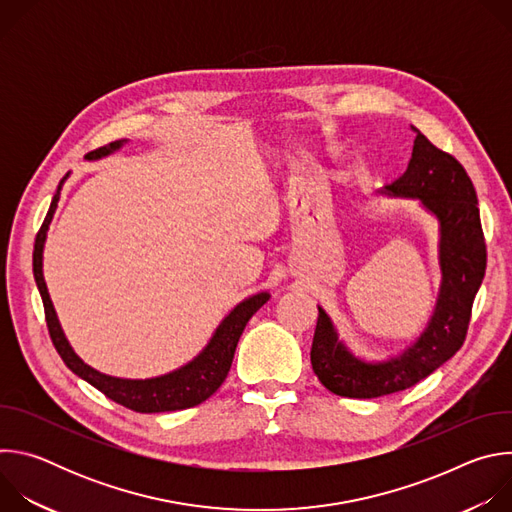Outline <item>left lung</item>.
Masks as SVG:
<instances>
[{
  "mask_svg": "<svg viewBox=\"0 0 512 512\" xmlns=\"http://www.w3.org/2000/svg\"><path fill=\"white\" fill-rule=\"evenodd\" d=\"M415 133L405 174L379 190L389 198L417 200L437 223L440 287L423 332L387 358L356 354L318 306L312 342V369L320 383L340 397L375 399L405 391L440 369L464 344L474 298L484 279L486 245L478 198L462 164L411 125Z\"/></svg>",
  "mask_w": 512,
  "mask_h": 512,
  "instance_id": "1",
  "label": "left lung"
}]
</instances>
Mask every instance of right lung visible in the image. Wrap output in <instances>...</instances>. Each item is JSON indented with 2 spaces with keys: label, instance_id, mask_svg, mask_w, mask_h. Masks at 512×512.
<instances>
[{
  "label": "right lung",
  "instance_id": "obj_1",
  "mask_svg": "<svg viewBox=\"0 0 512 512\" xmlns=\"http://www.w3.org/2000/svg\"><path fill=\"white\" fill-rule=\"evenodd\" d=\"M127 143H129V139H117V141L105 145V148L91 152L87 156V160L97 162L101 158H107V156L119 152ZM68 176H70V172L58 184V190L50 202V210L44 218V225H42V229L36 237V245H34V279H36L38 291L42 296L48 332H50V338H52L54 348L58 350L60 358L77 377H81L83 381H87L89 385H93L95 389L105 393L111 401H115L127 409H133L137 413L180 411V409H188V407H194V405L206 401L218 387L225 383V379L231 371L237 342H239L247 322L263 304L269 302L271 294L269 291H259V294H253V296L245 298L243 302H239L221 320V324L214 328V332L208 338V342L204 344V348L192 360H188L186 364H182V367H178L170 373H164L158 377H148V379H125V377L105 375V373L93 369L91 364H87L75 352V348L70 346L68 338L64 336V330L58 322L54 304L50 300L48 287L44 281V271H42L48 229H50L52 216H54L58 200H60V190Z\"/></svg>",
  "mask_w": 512,
  "mask_h": 512
}]
</instances>
